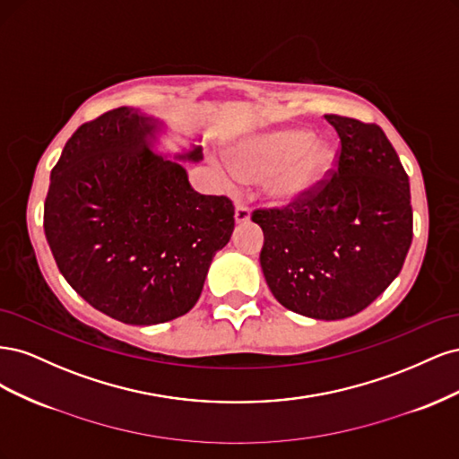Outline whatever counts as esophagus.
Instances as JSON below:
<instances>
[{
  "instance_id": "obj_1",
  "label": "esophagus",
  "mask_w": 459,
  "mask_h": 459,
  "mask_svg": "<svg viewBox=\"0 0 459 459\" xmlns=\"http://www.w3.org/2000/svg\"><path fill=\"white\" fill-rule=\"evenodd\" d=\"M248 220H251V211H248V206H245L243 203H238V206H235V221H238V224H245Z\"/></svg>"
}]
</instances>
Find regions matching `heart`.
Here are the masks:
<instances>
[{"label":"heart","instance_id":"1","mask_svg":"<svg viewBox=\"0 0 459 459\" xmlns=\"http://www.w3.org/2000/svg\"><path fill=\"white\" fill-rule=\"evenodd\" d=\"M231 164L241 179L264 182L272 204L295 206L327 182L337 151L308 130L281 128L243 137L231 147Z\"/></svg>","mask_w":459,"mask_h":459}]
</instances>
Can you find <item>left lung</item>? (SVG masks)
I'll list each match as a JSON object with an SVG mask.
<instances>
[{
    "label": "left lung",
    "mask_w": 459,
    "mask_h": 459,
    "mask_svg": "<svg viewBox=\"0 0 459 459\" xmlns=\"http://www.w3.org/2000/svg\"><path fill=\"white\" fill-rule=\"evenodd\" d=\"M339 160L312 197L260 208V266L277 302L314 319L368 308L404 266L413 235L410 179L377 124L325 115Z\"/></svg>",
    "instance_id": "left-lung-1"
}]
</instances>
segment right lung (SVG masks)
<instances>
[{
  "label": "right lung",
  "mask_w": 459,
  "mask_h": 459,
  "mask_svg": "<svg viewBox=\"0 0 459 459\" xmlns=\"http://www.w3.org/2000/svg\"><path fill=\"white\" fill-rule=\"evenodd\" d=\"M162 122L132 107L82 124L51 170L46 239L76 293L122 324L187 314L235 228L233 203L201 195L179 162L152 152ZM179 160L199 162L193 145Z\"/></svg>",
  "instance_id": "right-lung-1"
}]
</instances>
